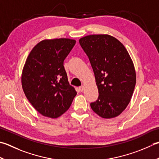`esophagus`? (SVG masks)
Listing matches in <instances>:
<instances>
[{
	"label": "esophagus",
	"instance_id": "esophagus-1",
	"mask_svg": "<svg viewBox=\"0 0 159 159\" xmlns=\"http://www.w3.org/2000/svg\"><path fill=\"white\" fill-rule=\"evenodd\" d=\"M84 89H85V87H84L83 85L80 86V87H79V92H83Z\"/></svg>",
	"mask_w": 159,
	"mask_h": 159
}]
</instances>
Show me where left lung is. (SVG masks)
<instances>
[{
    "instance_id": "8db88e82",
    "label": "left lung",
    "mask_w": 159,
    "mask_h": 159,
    "mask_svg": "<svg viewBox=\"0 0 159 159\" xmlns=\"http://www.w3.org/2000/svg\"><path fill=\"white\" fill-rule=\"evenodd\" d=\"M91 63L98 97L90 103L98 116H119L129 104L136 85V72L124 45L110 35H89L79 40Z\"/></svg>"
}]
</instances>
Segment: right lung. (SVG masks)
<instances>
[{
  "instance_id": "1",
  "label": "right lung",
  "mask_w": 159,
  "mask_h": 159,
  "mask_svg": "<svg viewBox=\"0 0 159 159\" xmlns=\"http://www.w3.org/2000/svg\"><path fill=\"white\" fill-rule=\"evenodd\" d=\"M76 40H44L26 60L22 87L28 101L40 114L55 119L70 108L76 92L68 82L63 62Z\"/></svg>"
}]
</instances>
